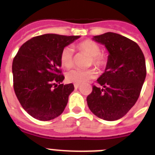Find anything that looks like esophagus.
<instances>
[{
	"instance_id": "obj_1",
	"label": "esophagus",
	"mask_w": 155,
	"mask_h": 155,
	"mask_svg": "<svg viewBox=\"0 0 155 155\" xmlns=\"http://www.w3.org/2000/svg\"><path fill=\"white\" fill-rule=\"evenodd\" d=\"M74 87H75V89H77V88H79V87H80V84H74Z\"/></svg>"
}]
</instances>
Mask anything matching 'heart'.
<instances>
[{"label": "heart", "mask_w": 155, "mask_h": 155, "mask_svg": "<svg viewBox=\"0 0 155 155\" xmlns=\"http://www.w3.org/2000/svg\"><path fill=\"white\" fill-rule=\"evenodd\" d=\"M79 51L85 52L90 56V64H93L98 68H104L108 62V58L104 54L101 52V47L97 42L90 39H87L80 42L76 46ZM60 63L63 67L70 68L73 65V52L71 47H64L60 53ZM97 75V71L93 68L87 70L72 69L66 74V79L68 82L74 84H84Z\"/></svg>", "instance_id": "1"}]
</instances>
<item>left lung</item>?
I'll use <instances>...</instances> for the list:
<instances>
[{"instance_id":"obj_1","label":"left lung","mask_w":155,"mask_h":155,"mask_svg":"<svg viewBox=\"0 0 155 155\" xmlns=\"http://www.w3.org/2000/svg\"><path fill=\"white\" fill-rule=\"evenodd\" d=\"M92 39L104 45L108 57L104 72L93 85L87 103L93 114L105 120L120 119L134 105L144 84L147 68L144 54L135 42L108 32Z\"/></svg>"}]
</instances>
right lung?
I'll list each match as a JSON object with an SVG mask.
<instances>
[{"label":"right lung","mask_w":155,"mask_h":155,"mask_svg":"<svg viewBox=\"0 0 155 155\" xmlns=\"http://www.w3.org/2000/svg\"><path fill=\"white\" fill-rule=\"evenodd\" d=\"M80 36L46 34L28 40L13 58V88L22 108L35 119L50 120L63 113L72 84H63L60 53Z\"/></svg>","instance_id":"obj_1"}]
</instances>
